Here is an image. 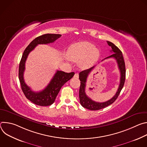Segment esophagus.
Listing matches in <instances>:
<instances>
[{"label":"esophagus","instance_id":"34e87169","mask_svg":"<svg viewBox=\"0 0 147 147\" xmlns=\"http://www.w3.org/2000/svg\"><path fill=\"white\" fill-rule=\"evenodd\" d=\"M79 77V75H78V73H76L74 76V78H78Z\"/></svg>","mask_w":147,"mask_h":147}]
</instances>
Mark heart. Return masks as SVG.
I'll return each instance as SVG.
<instances>
[{
	"instance_id": "b5f03b06",
	"label": "heart",
	"mask_w": 147,
	"mask_h": 147,
	"mask_svg": "<svg viewBox=\"0 0 147 147\" xmlns=\"http://www.w3.org/2000/svg\"><path fill=\"white\" fill-rule=\"evenodd\" d=\"M67 54L70 60H79L80 66L85 68L91 65L98 59L99 52L92 44L84 41L70 45Z\"/></svg>"
}]
</instances>
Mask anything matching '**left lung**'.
<instances>
[{
    "label": "left lung",
    "instance_id": "left-lung-1",
    "mask_svg": "<svg viewBox=\"0 0 147 147\" xmlns=\"http://www.w3.org/2000/svg\"><path fill=\"white\" fill-rule=\"evenodd\" d=\"M107 43L109 45V46L111 47L112 50L111 52H113V53L112 55L106 57L105 59L111 58V57L116 59L118 65L119 69L120 72V79L119 86L116 94L111 99L104 102H97L94 101L86 95V82H87V77L89 74L91 73V71L92 70V69L95 67V66L88 69L81 71L79 73V79L81 81V85H80V90H79L80 102L81 105L84 108L91 111L99 110L105 108L110 105H111L112 103H113L117 98L124 84L125 78V63L123 59L122 52L115 44L111 42L107 41ZM103 60H102V61H103Z\"/></svg>",
    "mask_w": 147,
    "mask_h": 147
}]
</instances>
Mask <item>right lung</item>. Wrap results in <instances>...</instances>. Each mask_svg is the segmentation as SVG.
I'll return each instance as SVG.
<instances>
[{"mask_svg":"<svg viewBox=\"0 0 147 147\" xmlns=\"http://www.w3.org/2000/svg\"><path fill=\"white\" fill-rule=\"evenodd\" d=\"M61 36L60 34H47L36 38L26 48L20 62L18 78L22 90L26 97L28 100L39 106L47 107L52 105L55 102L61 87L74 76V73L71 72L67 73L62 71L57 70L49 84L44 90L39 92H34L26 84L24 80L26 61L30 52L32 51L36 45L38 44L53 43Z\"/></svg>","mask_w":147,"mask_h":147,"instance_id":"right-lung-1","label":"right lung"}]
</instances>
